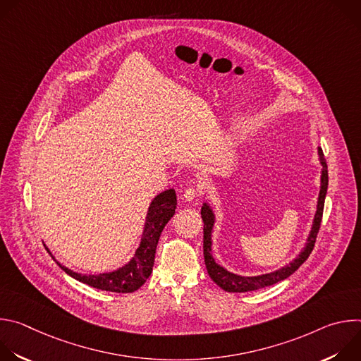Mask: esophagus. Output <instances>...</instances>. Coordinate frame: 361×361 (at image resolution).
<instances>
[{
    "instance_id": "obj_1",
    "label": "esophagus",
    "mask_w": 361,
    "mask_h": 361,
    "mask_svg": "<svg viewBox=\"0 0 361 361\" xmlns=\"http://www.w3.org/2000/svg\"><path fill=\"white\" fill-rule=\"evenodd\" d=\"M202 195V190L198 187H188L184 191V200L185 201H194Z\"/></svg>"
}]
</instances>
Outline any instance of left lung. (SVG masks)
<instances>
[{
	"mask_svg": "<svg viewBox=\"0 0 361 361\" xmlns=\"http://www.w3.org/2000/svg\"><path fill=\"white\" fill-rule=\"evenodd\" d=\"M319 156H320V161H322V166H323L322 188H320L317 213H316V217H314V224H313L312 233H310V235H308L307 245L300 252L297 259L294 262H291L288 266H286V267H283V269H280L274 273L257 276V277H241V276H235L233 273H228L226 269L219 266L214 262L213 255H212V230H213V224H214V214H213L212 209L209 207L207 204L202 205L201 219L204 221V245H202V248H204V262H205V267H207L209 276L212 277V280L219 287H221L223 290H226L228 293H245V291L260 290V288L273 286V284L287 279L308 259V255L312 254V251L314 248L316 238H317V234H319V230H320V224H322V219H323V210H324V200H326L327 187H329L327 163H326V159H324V154H323L322 148H319Z\"/></svg>",
	"mask_w": 361,
	"mask_h": 361,
	"instance_id": "obj_1",
	"label": "left lung"
}]
</instances>
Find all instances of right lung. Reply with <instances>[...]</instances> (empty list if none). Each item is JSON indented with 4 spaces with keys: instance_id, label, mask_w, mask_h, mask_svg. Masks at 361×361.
I'll use <instances>...</instances> for the list:
<instances>
[{
    "instance_id": "add662e5",
    "label": "right lung",
    "mask_w": 361,
    "mask_h": 361,
    "mask_svg": "<svg viewBox=\"0 0 361 361\" xmlns=\"http://www.w3.org/2000/svg\"><path fill=\"white\" fill-rule=\"evenodd\" d=\"M176 209L177 195L174 188L167 190L154 198L148 209L144 234L134 254V259L117 271L102 273L98 276H85L75 273L61 266L60 263L57 264L73 279L94 288L113 293H133L138 290L149 277L161 231L170 221V219L176 214Z\"/></svg>"
}]
</instances>
